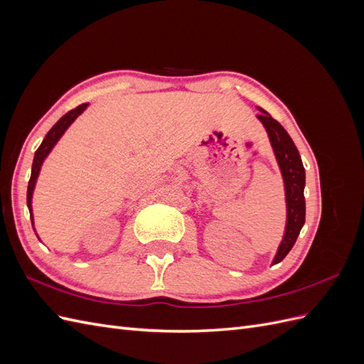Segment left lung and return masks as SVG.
Listing matches in <instances>:
<instances>
[{
	"label": "left lung",
	"instance_id": "1",
	"mask_svg": "<svg viewBox=\"0 0 364 364\" xmlns=\"http://www.w3.org/2000/svg\"><path fill=\"white\" fill-rule=\"evenodd\" d=\"M258 109L261 114H258L257 118L261 121L264 129H266L272 149L274 151V158L278 161L284 181L285 203H287V223H285L284 237L277 250V255H274L272 261L273 266V264H278L287 257V253L294 246L297 235H299L305 223V168L299 151H297L287 130L277 119H273L264 109Z\"/></svg>",
	"mask_w": 364,
	"mask_h": 364
}]
</instances>
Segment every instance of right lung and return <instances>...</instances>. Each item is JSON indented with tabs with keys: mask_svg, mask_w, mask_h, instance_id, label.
<instances>
[{
	"mask_svg": "<svg viewBox=\"0 0 364 364\" xmlns=\"http://www.w3.org/2000/svg\"><path fill=\"white\" fill-rule=\"evenodd\" d=\"M90 106V103H83L80 106H77L73 111H70L68 114H65L56 124H54L48 134L43 138L42 144L39 146V149L35 153V159H33V165H31V176H30V181H28V188H27V206H28V211H30V218H31V225L33 229H35V223H33V206H31V199H33V191H35V186L39 178V173H41V167L46 158L50 155V151L53 150V147L58 144V141L62 138V135L67 132V129L74 123V119L79 117L80 114H83L85 109Z\"/></svg>",
	"mask_w": 364,
	"mask_h": 364,
	"instance_id": "obj_1",
	"label": "right lung"
}]
</instances>
